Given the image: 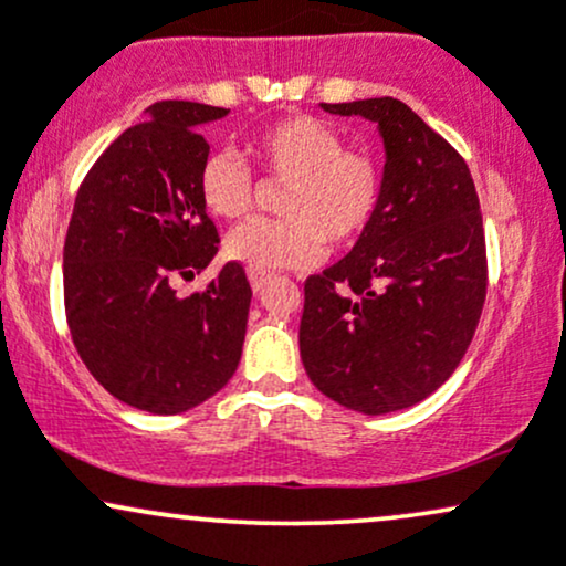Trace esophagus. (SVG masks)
<instances>
[{
    "label": "esophagus",
    "instance_id": "obj_1",
    "mask_svg": "<svg viewBox=\"0 0 566 566\" xmlns=\"http://www.w3.org/2000/svg\"><path fill=\"white\" fill-rule=\"evenodd\" d=\"M269 282H271V276L263 274V271H250V284L255 292H261Z\"/></svg>",
    "mask_w": 566,
    "mask_h": 566
}]
</instances>
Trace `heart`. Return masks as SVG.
<instances>
[{
	"mask_svg": "<svg viewBox=\"0 0 566 566\" xmlns=\"http://www.w3.org/2000/svg\"><path fill=\"white\" fill-rule=\"evenodd\" d=\"M265 180L284 184L276 220H252L226 239V255L250 271L305 269L333 247L354 244L373 226L382 197L378 161L343 148L335 127L316 116H287L247 143ZM199 199L210 216L239 220L252 210L255 184L237 154L216 151L199 167Z\"/></svg>",
	"mask_w": 566,
	"mask_h": 566,
	"instance_id": "heart-1",
	"label": "heart"
}]
</instances>
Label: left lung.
<instances>
[{"instance_id": "1", "label": "left lung", "mask_w": 566, "mask_h": 566, "mask_svg": "<svg viewBox=\"0 0 566 566\" xmlns=\"http://www.w3.org/2000/svg\"><path fill=\"white\" fill-rule=\"evenodd\" d=\"M365 116L386 146L373 226L305 279L301 356L311 382L365 415L407 409L454 373L486 297V244L465 159L407 103H322Z\"/></svg>"}]
</instances>
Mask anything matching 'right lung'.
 <instances>
[{
    "mask_svg": "<svg viewBox=\"0 0 566 566\" xmlns=\"http://www.w3.org/2000/svg\"><path fill=\"white\" fill-rule=\"evenodd\" d=\"M229 108L159 101L90 167L63 244L71 340L125 405L178 415L216 396L242 359L250 282L231 261L205 290L175 282L207 269L218 229L199 199L210 154L199 127Z\"/></svg>",
    "mask_w": 566,
    "mask_h": 566,
    "instance_id": "right-lung-1",
    "label": "right lung"
}]
</instances>
